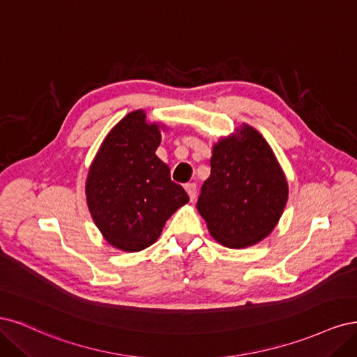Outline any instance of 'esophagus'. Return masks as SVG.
I'll list each match as a JSON object with an SVG mask.
<instances>
[{
  "label": "esophagus",
  "instance_id": "esophagus-1",
  "mask_svg": "<svg viewBox=\"0 0 357 357\" xmlns=\"http://www.w3.org/2000/svg\"><path fill=\"white\" fill-rule=\"evenodd\" d=\"M185 190H187V192L190 195V200L192 202L195 199V195H197V185H195L194 182H190V183H187V185H185Z\"/></svg>",
  "mask_w": 357,
  "mask_h": 357
}]
</instances>
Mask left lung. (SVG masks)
<instances>
[{"mask_svg": "<svg viewBox=\"0 0 357 357\" xmlns=\"http://www.w3.org/2000/svg\"><path fill=\"white\" fill-rule=\"evenodd\" d=\"M286 200L283 172L255 129L245 124L213 146L197 209L215 240L228 248L258 243L280 220Z\"/></svg>", "mask_w": 357, "mask_h": 357, "instance_id": "1", "label": "left lung"}]
</instances>
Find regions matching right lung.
I'll use <instances>...</instances> for the list:
<instances>
[{
	"label": "right lung",
	"instance_id": "1",
	"mask_svg": "<svg viewBox=\"0 0 357 357\" xmlns=\"http://www.w3.org/2000/svg\"><path fill=\"white\" fill-rule=\"evenodd\" d=\"M160 130L144 111L128 114L90 167L86 194L95 224L112 246L136 252L153 245L166 221L190 199L155 155Z\"/></svg>",
	"mask_w": 357,
	"mask_h": 357
}]
</instances>
